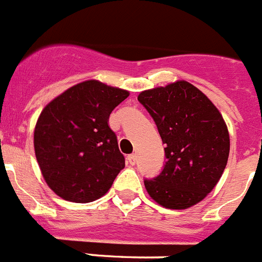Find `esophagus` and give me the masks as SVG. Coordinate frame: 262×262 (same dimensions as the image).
I'll list each match as a JSON object with an SVG mask.
<instances>
[{
    "label": "esophagus",
    "mask_w": 262,
    "mask_h": 262,
    "mask_svg": "<svg viewBox=\"0 0 262 262\" xmlns=\"http://www.w3.org/2000/svg\"><path fill=\"white\" fill-rule=\"evenodd\" d=\"M128 162L130 163V165H136V162H137V157H136V154H130V156H128Z\"/></svg>",
    "instance_id": "1"
}]
</instances>
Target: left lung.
Returning a JSON list of instances; mask_svg holds the SVG:
<instances>
[{"mask_svg": "<svg viewBox=\"0 0 262 262\" xmlns=\"http://www.w3.org/2000/svg\"><path fill=\"white\" fill-rule=\"evenodd\" d=\"M138 101L153 117L166 162L145 187L157 203L185 210L210 194L226 169L229 134L223 116L202 91L185 80L144 91Z\"/></svg>", "mask_w": 262, "mask_h": 262, "instance_id": "left-lung-1", "label": "left lung"}]
</instances>
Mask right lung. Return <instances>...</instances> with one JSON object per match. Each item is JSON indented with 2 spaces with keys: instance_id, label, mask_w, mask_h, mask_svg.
<instances>
[{
  "instance_id": "obj_1",
  "label": "right lung",
  "mask_w": 262,
  "mask_h": 262,
  "mask_svg": "<svg viewBox=\"0 0 262 262\" xmlns=\"http://www.w3.org/2000/svg\"><path fill=\"white\" fill-rule=\"evenodd\" d=\"M128 96V91L88 80L43 109L34 132V149L43 178L56 195L88 203L111 188L125 167V158L108 118Z\"/></svg>"
}]
</instances>
